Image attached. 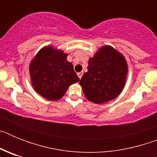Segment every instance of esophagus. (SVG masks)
Segmentation results:
<instances>
[{"label": "esophagus", "instance_id": "1", "mask_svg": "<svg viewBox=\"0 0 157 157\" xmlns=\"http://www.w3.org/2000/svg\"><path fill=\"white\" fill-rule=\"evenodd\" d=\"M78 78H81L82 77V75H83V71H81V72H78Z\"/></svg>", "mask_w": 157, "mask_h": 157}]
</instances>
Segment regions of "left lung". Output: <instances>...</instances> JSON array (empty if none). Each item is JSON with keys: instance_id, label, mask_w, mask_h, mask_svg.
Here are the masks:
<instances>
[{"instance_id": "obj_1", "label": "left lung", "mask_w": 157, "mask_h": 157, "mask_svg": "<svg viewBox=\"0 0 157 157\" xmlns=\"http://www.w3.org/2000/svg\"><path fill=\"white\" fill-rule=\"evenodd\" d=\"M88 71L79 82L87 100L103 104L115 99L126 85L128 65L121 52L111 45H103L88 62Z\"/></svg>"}]
</instances>
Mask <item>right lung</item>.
Returning <instances> with one entry per match:
<instances>
[{"instance_id": "add662e5", "label": "right lung", "mask_w": 157, "mask_h": 157, "mask_svg": "<svg viewBox=\"0 0 157 157\" xmlns=\"http://www.w3.org/2000/svg\"><path fill=\"white\" fill-rule=\"evenodd\" d=\"M67 53L46 45L31 59L29 66L30 82L37 94L49 101L61 99L68 87L79 81Z\"/></svg>"}]
</instances>
